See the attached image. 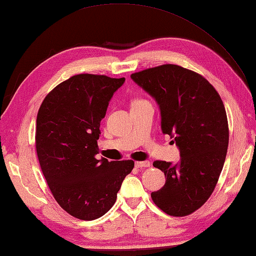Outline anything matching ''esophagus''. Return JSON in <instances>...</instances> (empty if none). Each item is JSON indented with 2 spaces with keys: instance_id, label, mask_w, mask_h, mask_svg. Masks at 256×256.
Listing matches in <instances>:
<instances>
[{
  "instance_id": "34e87169",
  "label": "esophagus",
  "mask_w": 256,
  "mask_h": 256,
  "mask_svg": "<svg viewBox=\"0 0 256 256\" xmlns=\"http://www.w3.org/2000/svg\"><path fill=\"white\" fill-rule=\"evenodd\" d=\"M135 167L136 168H148V167H150V162H135Z\"/></svg>"
}]
</instances>
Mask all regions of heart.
<instances>
[{"mask_svg":"<svg viewBox=\"0 0 256 256\" xmlns=\"http://www.w3.org/2000/svg\"><path fill=\"white\" fill-rule=\"evenodd\" d=\"M135 102H138V101H135Z\"/></svg>","mask_w":256,"mask_h":256,"instance_id":"b5f03b06","label":"heart"}]
</instances>
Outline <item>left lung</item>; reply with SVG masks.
Listing matches in <instances>:
<instances>
[{"label": "left lung", "mask_w": 256, "mask_h": 256, "mask_svg": "<svg viewBox=\"0 0 256 256\" xmlns=\"http://www.w3.org/2000/svg\"><path fill=\"white\" fill-rule=\"evenodd\" d=\"M159 106L164 134L174 138L180 162H154L166 176L152 193L160 210L186 216L210 198L222 170L229 142L224 106L216 89L200 74L164 64L130 75Z\"/></svg>", "instance_id": "1"}]
</instances>
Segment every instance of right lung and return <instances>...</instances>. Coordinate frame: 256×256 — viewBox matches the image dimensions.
<instances>
[{
	"instance_id": "right-lung-1",
	"label": "right lung",
	"mask_w": 256,
	"mask_h": 256,
	"mask_svg": "<svg viewBox=\"0 0 256 256\" xmlns=\"http://www.w3.org/2000/svg\"><path fill=\"white\" fill-rule=\"evenodd\" d=\"M126 78L80 74L46 94L37 116L36 148L56 200L70 215L94 220L108 212L132 160L96 159L100 122Z\"/></svg>"
}]
</instances>
